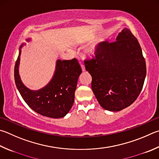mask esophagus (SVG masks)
Wrapping results in <instances>:
<instances>
[{"instance_id": "esophagus-1", "label": "esophagus", "mask_w": 159, "mask_h": 159, "mask_svg": "<svg viewBox=\"0 0 159 159\" xmlns=\"http://www.w3.org/2000/svg\"><path fill=\"white\" fill-rule=\"evenodd\" d=\"M80 66H81L82 71H85V67L84 65H83V64H80Z\"/></svg>"}]
</instances>
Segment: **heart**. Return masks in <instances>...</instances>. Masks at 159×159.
I'll list each match as a JSON object with an SVG mask.
<instances>
[{
	"label": "heart",
	"instance_id": "1",
	"mask_svg": "<svg viewBox=\"0 0 159 159\" xmlns=\"http://www.w3.org/2000/svg\"><path fill=\"white\" fill-rule=\"evenodd\" d=\"M102 40L99 39L94 42L90 47H88L83 53V56L88 58H93L94 57L97 56V54L99 53L100 49V44H102Z\"/></svg>",
	"mask_w": 159,
	"mask_h": 159
}]
</instances>
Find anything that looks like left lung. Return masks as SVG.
<instances>
[{"label": "left lung", "mask_w": 159, "mask_h": 159, "mask_svg": "<svg viewBox=\"0 0 159 159\" xmlns=\"http://www.w3.org/2000/svg\"><path fill=\"white\" fill-rule=\"evenodd\" d=\"M92 76V89L99 104L110 111H120L134 103L146 76V63L138 39L128 28L116 41H105L93 58L84 60Z\"/></svg>", "instance_id": "1"}]
</instances>
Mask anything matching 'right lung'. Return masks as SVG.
I'll list each match as a JSON object with an SVG mask.
<instances>
[{
	"label": "right lung",
	"mask_w": 159,
	"mask_h": 159,
	"mask_svg": "<svg viewBox=\"0 0 159 159\" xmlns=\"http://www.w3.org/2000/svg\"><path fill=\"white\" fill-rule=\"evenodd\" d=\"M29 39H27L28 41ZM20 53L14 66V80L20 94L29 107L43 116L60 118L73 106L78 79L82 70L78 60H57L56 70L50 83L37 91L23 84L19 75Z\"/></svg>",
	"instance_id": "right-lung-1"
}]
</instances>
